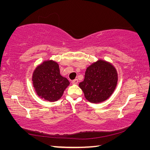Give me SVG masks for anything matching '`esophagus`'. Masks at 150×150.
<instances>
[{
  "mask_svg": "<svg viewBox=\"0 0 150 150\" xmlns=\"http://www.w3.org/2000/svg\"><path fill=\"white\" fill-rule=\"evenodd\" d=\"M78 79H74V80H73L72 81H71V82H72V83H73V84H77V83H78Z\"/></svg>",
  "mask_w": 150,
  "mask_h": 150,
  "instance_id": "1",
  "label": "esophagus"
}]
</instances>
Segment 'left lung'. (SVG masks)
<instances>
[{"label": "left lung", "instance_id": "1", "mask_svg": "<svg viewBox=\"0 0 150 150\" xmlns=\"http://www.w3.org/2000/svg\"><path fill=\"white\" fill-rule=\"evenodd\" d=\"M118 81L115 68L105 61L98 60L87 67L85 79L79 85L86 99L98 103L107 99L115 91Z\"/></svg>", "mask_w": 150, "mask_h": 150}]
</instances>
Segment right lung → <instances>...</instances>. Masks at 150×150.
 Returning <instances> with one entry per match:
<instances>
[{"mask_svg": "<svg viewBox=\"0 0 150 150\" xmlns=\"http://www.w3.org/2000/svg\"><path fill=\"white\" fill-rule=\"evenodd\" d=\"M33 85L38 95L49 101H56L62 96L69 82L60 75L56 62L46 61L35 69Z\"/></svg>", "mask_w": 150, "mask_h": 150, "instance_id": "right-lung-1", "label": "right lung"}]
</instances>
